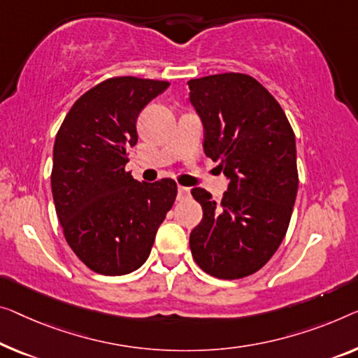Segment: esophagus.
<instances>
[{
  "label": "esophagus",
  "mask_w": 358,
  "mask_h": 358,
  "mask_svg": "<svg viewBox=\"0 0 358 358\" xmlns=\"http://www.w3.org/2000/svg\"><path fill=\"white\" fill-rule=\"evenodd\" d=\"M189 197H191V189L186 188V186H178L177 199L178 201H185V199H189Z\"/></svg>",
  "instance_id": "34e87169"
}]
</instances>
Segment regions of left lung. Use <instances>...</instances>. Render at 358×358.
<instances>
[{
  "mask_svg": "<svg viewBox=\"0 0 358 358\" xmlns=\"http://www.w3.org/2000/svg\"><path fill=\"white\" fill-rule=\"evenodd\" d=\"M204 128V152L230 180L222 202L202 188L191 194L202 220L189 234L206 273L236 280L262 268L289 227L297 194L296 138L281 106L257 80L218 73L188 82Z\"/></svg>",
  "mask_w": 358,
  "mask_h": 358,
  "instance_id": "left-lung-1",
  "label": "left lung"
}]
</instances>
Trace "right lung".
<instances>
[{"mask_svg": "<svg viewBox=\"0 0 358 358\" xmlns=\"http://www.w3.org/2000/svg\"><path fill=\"white\" fill-rule=\"evenodd\" d=\"M169 82L117 77L76 101L56 135L51 189L69 246L101 275H127L146 262L177 197L170 178L140 183L125 172L138 143L140 112Z\"/></svg>", "mask_w": 358, "mask_h": 358, "instance_id": "right-lung-1", "label": "right lung"}]
</instances>
